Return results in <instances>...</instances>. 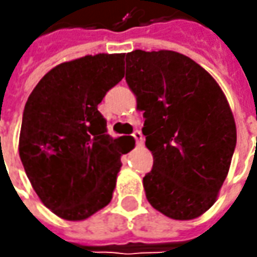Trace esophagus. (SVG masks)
I'll use <instances>...</instances> for the list:
<instances>
[{
	"label": "esophagus",
	"mask_w": 257,
	"mask_h": 257,
	"mask_svg": "<svg viewBox=\"0 0 257 257\" xmlns=\"http://www.w3.org/2000/svg\"><path fill=\"white\" fill-rule=\"evenodd\" d=\"M133 137L136 139V143H137V146H143L144 137H143V134H142V132L136 130V132L133 133Z\"/></svg>",
	"instance_id": "esophagus-1"
}]
</instances>
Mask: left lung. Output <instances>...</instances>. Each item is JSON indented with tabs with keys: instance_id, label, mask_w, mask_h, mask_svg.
Here are the masks:
<instances>
[{
	"instance_id": "left-lung-1",
	"label": "left lung",
	"mask_w": 257,
	"mask_h": 257,
	"mask_svg": "<svg viewBox=\"0 0 257 257\" xmlns=\"http://www.w3.org/2000/svg\"><path fill=\"white\" fill-rule=\"evenodd\" d=\"M125 81L144 111L154 159L143 179L147 200L174 220L202 216L217 199L236 147L220 85L192 58L169 50L127 53Z\"/></svg>"
}]
</instances>
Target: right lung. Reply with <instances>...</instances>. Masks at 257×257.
I'll return each mask as SVG.
<instances>
[{"mask_svg":"<svg viewBox=\"0 0 257 257\" xmlns=\"http://www.w3.org/2000/svg\"><path fill=\"white\" fill-rule=\"evenodd\" d=\"M125 54L85 55L40 80L24 107L18 152L40 200L64 220L111 202L130 137L113 139L97 105L124 77Z\"/></svg>","mask_w":257,"mask_h":257,"instance_id":"add662e5","label":"right lung"}]
</instances>
